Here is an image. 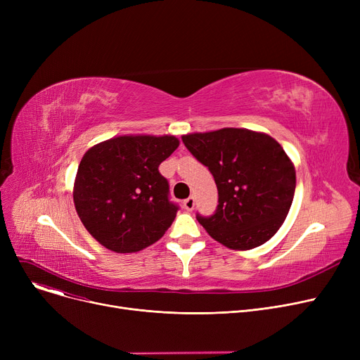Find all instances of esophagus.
I'll return each instance as SVG.
<instances>
[{"mask_svg": "<svg viewBox=\"0 0 360 360\" xmlns=\"http://www.w3.org/2000/svg\"><path fill=\"white\" fill-rule=\"evenodd\" d=\"M194 205H195V198H194V197H188L186 200H184L185 210H188V212L194 210Z\"/></svg>", "mask_w": 360, "mask_h": 360, "instance_id": "obj_1", "label": "esophagus"}]
</instances>
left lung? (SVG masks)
<instances>
[{"instance_id":"1","label":"left lung","mask_w":360,"mask_h":360,"mask_svg":"<svg viewBox=\"0 0 360 360\" xmlns=\"http://www.w3.org/2000/svg\"><path fill=\"white\" fill-rule=\"evenodd\" d=\"M191 155L209 167L219 191L217 210L197 220L214 240L236 251L271 239L288 217L296 170L266 132L221 128L182 136Z\"/></svg>"}]
</instances>
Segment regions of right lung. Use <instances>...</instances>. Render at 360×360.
Returning a JSON list of instances; mask_svg holds the SVG:
<instances>
[{"instance_id":"right-lung-1","label":"right lung","mask_w":360,"mask_h":360,"mask_svg":"<svg viewBox=\"0 0 360 360\" xmlns=\"http://www.w3.org/2000/svg\"><path fill=\"white\" fill-rule=\"evenodd\" d=\"M175 136H118L90 147L77 169L72 198L87 232L113 252H139L158 242L176 217L159 165L178 148Z\"/></svg>"}]
</instances>
